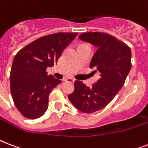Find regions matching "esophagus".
I'll use <instances>...</instances> for the list:
<instances>
[{
	"label": "esophagus",
	"instance_id": "1",
	"mask_svg": "<svg viewBox=\"0 0 148 148\" xmlns=\"http://www.w3.org/2000/svg\"><path fill=\"white\" fill-rule=\"evenodd\" d=\"M65 81H67V82H69V83H74V80L73 78H71V77H68V78H66L64 80Z\"/></svg>",
	"mask_w": 148,
	"mask_h": 148
}]
</instances>
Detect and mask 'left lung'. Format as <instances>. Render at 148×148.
<instances>
[{
    "instance_id": "1",
    "label": "left lung",
    "mask_w": 148,
    "mask_h": 148,
    "mask_svg": "<svg viewBox=\"0 0 148 148\" xmlns=\"http://www.w3.org/2000/svg\"><path fill=\"white\" fill-rule=\"evenodd\" d=\"M78 38L98 48L90 67L100 72L101 77L91 88L75 81L74 92L68 99L77 110L90 114L106 107L121 89L131 71V50L125 43L103 32H86Z\"/></svg>"
}]
</instances>
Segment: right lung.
I'll return each instance as SVG.
<instances>
[{
	"instance_id": "right-lung-1",
	"label": "right lung",
	"mask_w": 148,
	"mask_h": 148,
	"mask_svg": "<svg viewBox=\"0 0 148 148\" xmlns=\"http://www.w3.org/2000/svg\"><path fill=\"white\" fill-rule=\"evenodd\" d=\"M77 33H55L34 40L15 55L10 70V92L24 117L36 119L48 108V97L61 82L46 70L53 67Z\"/></svg>"
}]
</instances>
